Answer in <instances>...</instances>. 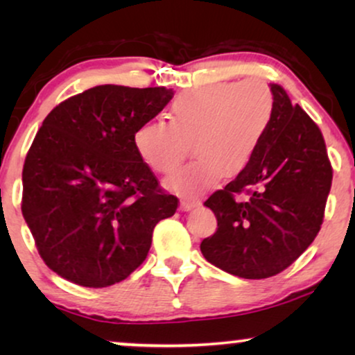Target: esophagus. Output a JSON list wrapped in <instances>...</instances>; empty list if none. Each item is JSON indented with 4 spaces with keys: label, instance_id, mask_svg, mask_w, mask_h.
<instances>
[{
    "label": "esophagus",
    "instance_id": "1",
    "mask_svg": "<svg viewBox=\"0 0 355 355\" xmlns=\"http://www.w3.org/2000/svg\"><path fill=\"white\" fill-rule=\"evenodd\" d=\"M200 205V202L198 200H191V198H182L181 200V210L182 211H189L192 210V208H196Z\"/></svg>",
    "mask_w": 355,
    "mask_h": 355
}]
</instances>
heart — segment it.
<instances>
[{"instance_id":"heart-1","label":"heart","mask_w":355,"mask_h":355,"mask_svg":"<svg viewBox=\"0 0 355 355\" xmlns=\"http://www.w3.org/2000/svg\"><path fill=\"white\" fill-rule=\"evenodd\" d=\"M273 116V95L261 79L220 82L181 94L171 103L168 121L140 125L134 144L144 163L171 174L192 145L197 159L168 181L173 191L193 196L232 178L252 162Z\"/></svg>"}]
</instances>
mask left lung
I'll return each mask as SVG.
<instances>
[{"label": "left lung", "mask_w": 355, "mask_h": 355, "mask_svg": "<svg viewBox=\"0 0 355 355\" xmlns=\"http://www.w3.org/2000/svg\"><path fill=\"white\" fill-rule=\"evenodd\" d=\"M270 90L273 116L259 150L205 202L218 227L202 241L203 257L245 279L278 275L304 254L323 223L333 179L322 130L283 87Z\"/></svg>", "instance_id": "obj_1"}]
</instances>
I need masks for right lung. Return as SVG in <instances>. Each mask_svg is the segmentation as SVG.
<instances>
[{
  "mask_svg": "<svg viewBox=\"0 0 355 355\" xmlns=\"http://www.w3.org/2000/svg\"><path fill=\"white\" fill-rule=\"evenodd\" d=\"M173 98L166 87L98 85L61 101L43 121L22 169V215L50 270L108 288L142 265L158 221L178 197L134 144Z\"/></svg>",
  "mask_w": 355,
  "mask_h": 355,
  "instance_id": "add662e5",
  "label": "right lung"
}]
</instances>
